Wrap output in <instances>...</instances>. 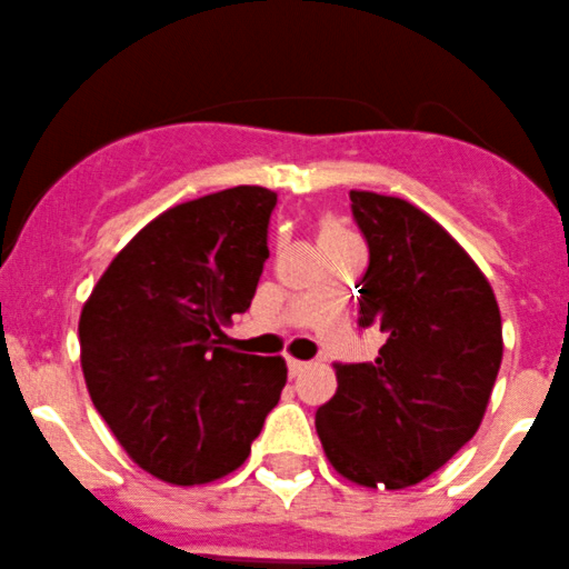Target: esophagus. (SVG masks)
Here are the masks:
<instances>
[{
    "mask_svg": "<svg viewBox=\"0 0 569 569\" xmlns=\"http://www.w3.org/2000/svg\"><path fill=\"white\" fill-rule=\"evenodd\" d=\"M305 369H307V362H305V360H296V357H288V371H290V377H299Z\"/></svg>",
    "mask_w": 569,
    "mask_h": 569,
    "instance_id": "esophagus-1",
    "label": "esophagus"
}]
</instances>
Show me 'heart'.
<instances>
[{
	"mask_svg": "<svg viewBox=\"0 0 569 569\" xmlns=\"http://www.w3.org/2000/svg\"><path fill=\"white\" fill-rule=\"evenodd\" d=\"M327 231H338V226H335V223H323V234H327Z\"/></svg>",
	"mask_w": 569,
	"mask_h": 569,
	"instance_id": "b5f03b06",
	"label": "heart"
}]
</instances>
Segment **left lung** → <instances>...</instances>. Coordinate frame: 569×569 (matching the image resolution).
I'll list each match as a JSON object with an SVG mask.
<instances>
[{
  "label": "left lung",
  "mask_w": 569,
  "mask_h": 569,
  "mask_svg": "<svg viewBox=\"0 0 569 569\" xmlns=\"http://www.w3.org/2000/svg\"><path fill=\"white\" fill-rule=\"evenodd\" d=\"M369 242L360 327L386 335L371 362H338V391L316 413L329 463L366 489L430 478L478 432L502 360L495 290L430 214L351 189Z\"/></svg>",
  "instance_id": "left-lung-1"
}]
</instances>
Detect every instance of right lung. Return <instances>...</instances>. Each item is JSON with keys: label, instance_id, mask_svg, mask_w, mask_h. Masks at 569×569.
Wrapping results in <instances>:
<instances>
[{"label": "right lung", "instance_id": "add662e5", "mask_svg": "<svg viewBox=\"0 0 569 569\" xmlns=\"http://www.w3.org/2000/svg\"><path fill=\"white\" fill-rule=\"evenodd\" d=\"M276 192L231 187L167 209L128 242L80 312L91 402L133 463L172 486L242 467L288 382L281 357L229 349L268 259Z\"/></svg>", "mask_w": 569, "mask_h": 569}]
</instances>
